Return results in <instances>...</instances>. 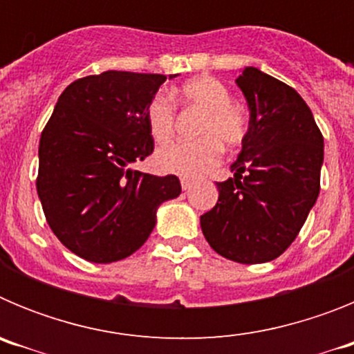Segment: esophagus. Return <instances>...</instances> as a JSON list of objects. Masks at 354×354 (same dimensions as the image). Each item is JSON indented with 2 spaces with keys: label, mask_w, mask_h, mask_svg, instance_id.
<instances>
[{
  "label": "esophagus",
  "mask_w": 354,
  "mask_h": 354,
  "mask_svg": "<svg viewBox=\"0 0 354 354\" xmlns=\"http://www.w3.org/2000/svg\"><path fill=\"white\" fill-rule=\"evenodd\" d=\"M193 184H195V180L187 179V177H183V179H180V186H183L184 192H187V189H192Z\"/></svg>",
  "instance_id": "obj_1"
}]
</instances>
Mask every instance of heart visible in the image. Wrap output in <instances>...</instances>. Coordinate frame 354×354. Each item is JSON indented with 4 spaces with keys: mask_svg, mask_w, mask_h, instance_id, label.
Here are the masks:
<instances>
[{
    "mask_svg": "<svg viewBox=\"0 0 354 354\" xmlns=\"http://www.w3.org/2000/svg\"><path fill=\"white\" fill-rule=\"evenodd\" d=\"M174 97L186 108L202 111L196 126L195 142H179L165 147L156 156V165L165 174L180 177H200L221 159V145L236 149L248 136V117L239 106L230 102V92L221 81L198 76L184 81L174 90ZM175 104L170 97L158 93L145 108L149 133L158 145L174 138Z\"/></svg>",
    "mask_w": 354,
    "mask_h": 354,
    "instance_id": "obj_1",
    "label": "heart"
}]
</instances>
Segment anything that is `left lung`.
Segmentation results:
<instances>
[{
  "label": "left lung",
  "instance_id": "left-lung-1",
  "mask_svg": "<svg viewBox=\"0 0 354 354\" xmlns=\"http://www.w3.org/2000/svg\"><path fill=\"white\" fill-rule=\"evenodd\" d=\"M250 108L248 136L218 183V204L200 216L216 253L241 264L280 257L301 230L321 189L323 134L292 86L246 67L236 80Z\"/></svg>",
  "mask_w": 354,
  "mask_h": 354
}]
</instances>
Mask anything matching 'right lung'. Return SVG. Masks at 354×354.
<instances>
[{"instance_id": "right-lung-1", "label": "right lung", "mask_w": 354, "mask_h": 354, "mask_svg": "<svg viewBox=\"0 0 354 354\" xmlns=\"http://www.w3.org/2000/svg\"><path fill=\"white\" fill-rule=\"evenodd\" d=\"M165 81L124 71L81 77L44 127L37 193L55 236L84 261L133 255L156 227L159 205L180 195L175 175L129 168L154 152L145 108Z\"/></svg>"}]
</instances>
